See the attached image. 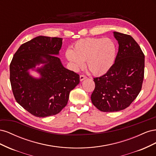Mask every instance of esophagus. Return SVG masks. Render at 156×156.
Segmentation results:
<instances>
[{
    "label": "esophagus",
    "instance_id": "obj_1",
    "mask_svg": "<svg viewBox=\"0 0 156 156\" xmlns=\"http://www.w3.org/2000/svg\"><path fill=\"white\" fill-rule=\"evenodd\" d=\"M87 78V77L86 75H80V81H83L84 79H85Z\"/></svg>",
    "mask_w": 156,
    "mask_h": 156
}]
</instances>
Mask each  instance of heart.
Here are the masks:
<instances>
[{
    "label": "heart",
    "mask_w": 156,
    "mask_h": 156,
    "mask_svg": "<svg viewBox=\"0 0 156 156\" xmlns=\"http://www.w3.org/2000/svg\"><path fill=\"white\" fill-rule=\"evenodd\" d=\"M116 53L115 42L109 38L81 39L75 43L73 51H66V57L74 69H78L87 61V67L94 75L106 73L114 64Z\"/></svg>",
    "instance_id": "b5f03b06"
}]
</instances>
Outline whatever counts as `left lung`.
Here are the masks:
<instances>
[{
  "label": "left lung",
  "mask_w": 156,
  "mask_h": 156,
  "mask_svg": "<svg viewBox=\"0 0 156 156\" xmlns=\"http://www.w3.org/2000/svg\"><path fill=\"white\" fill-rule=\"evenodd\" d=\"M119 52L111 69L94 78L93 105L103 112H116L129 107L141 90L144 73V55L131 36L114 32Z\"/></svg>",
  "instance_id": "left-lung-1"
}]
</instances>
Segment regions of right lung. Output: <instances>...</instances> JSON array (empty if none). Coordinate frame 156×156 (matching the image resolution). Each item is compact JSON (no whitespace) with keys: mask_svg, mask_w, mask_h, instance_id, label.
<instances>
[{"mask_svg":"<svg viewBox=\"0 0 156 156\" xmlns=\"http://www.w3.org/2000/svg\"><path fill=\"white\" fill-rule=\"evenodd\" d=\"M62 44L60 37L40 36L22 44L10 65V80L16 101L30 114L46 117L58 114L67 105L71 90L79 83V75L65 68L56 56ZM36 70L39 79L28 69Z\"/></svg>","mask_w":156,"mask_h":156,"instance_id":"right-lung-1","label":"right lung"}]
</instances>
